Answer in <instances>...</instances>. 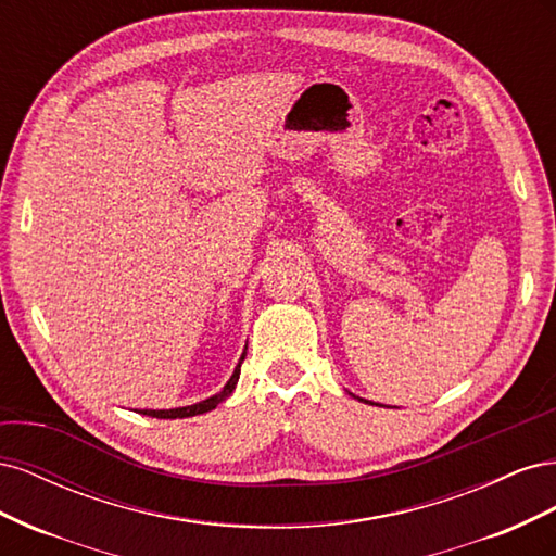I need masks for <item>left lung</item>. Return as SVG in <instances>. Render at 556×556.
<instances>
[{
  "label": "left lung",
  "mask_w": 556,
  "mask_h": 556,
  "mask_svg": "<svg viewBox=\"0 0 556 556\" xmlns=\"http://www.w3.org/2000/svg\"><path fill=\"white\" fill-rule=\"evenodd\" d=\"M352 396H355V394H352ZM355 399H359V396H355ZM359 401H364V403H366V399H359ZM374 406H376V403H374Z\"/></svg>",
  "instance_id": "left-lung-1"
}]
</instances>
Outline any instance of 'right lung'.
I'll return each mask as SVG.
<instances>
[{
    "label": "right lung",
    "mask_w": 556,
    "mask_h": 556,
    "mask_svg": "<svg viewBox=\"0 0 556 556\" xmlns=\"http://www.w3.org/2000/svg\"><path fill=\"white\" fill-rule=\"evenodd\" d=\"M245 350H248V345H245ZM243 359H245V352L241 355V359H239V364H237V368H233V374H231V378L227 380V384L223 387L220 392L217 394H213V396H208V399H204V401H199V403H192V406H182V408H169V410H139L141 415H150V417H157V419H182V417H194V415H204V413H208V410H213V408H217L220 406V403L233 392V387H237V382H239V376H241V364H243Z\"/></svg>",
    "instance_id": "1"
}]
</instances>
